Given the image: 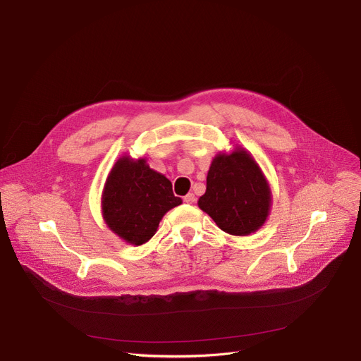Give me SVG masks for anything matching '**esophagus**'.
Listing matches in <instances>:
<instances>
[{
    "instance_id": "34e87169",
    "label": "esophagus",
    "mask_w": 361,
    "mask_h": 361,
    "mask_svg": "<svg viewBox=\"0 0 361 361\" xmlns=\"http://www.w3.org/2000/svg\"><path fill=\"white\" fill-rule=\"evenodd\" d=\"M184 202H185L187 204H193V203L196 202V196H195L193 193H188L187 196H184Z\"/></svg>"
}]
</instances>
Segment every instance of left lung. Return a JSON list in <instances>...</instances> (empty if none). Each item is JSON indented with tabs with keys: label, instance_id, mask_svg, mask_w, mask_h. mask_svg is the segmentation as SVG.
Listing matches in <instances>:
<instances>
[{
	"label": "left lung",
	"instance_id": "obj_1",
	"mask_svg": "<svg viewBox=\"0 0 361 361\" xmlns=\"http://www.w3.org/2000/svg\"><path fill=\"white\" fill-rule=\"evenodd\" d=\"M197 204L224 232L245 236L266 222L271 190L252 155L236 147L213 158Z\"/></svg>",
	"mask_w": 361,
	"mask_h": 361
}]
</instances>
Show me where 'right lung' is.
<instances>
[{
    "instance_id": "obj_1",
    "label": "right lung",
    "mask_w": 361,
    "mask_h": 361,
    "mask_svg": "<svg viewBox=\"0 0 361 361\" xmlns=\"http://www.w3.org/2000/svg\"><path fill=\"white\" fill-rule=\"evenodd\" d=\"M181 202L171 181L149 168L147 159L125 155L106 180L102 212L111 232L128 244L142 245L155 235L162 216Z\"/></svg>"
}]
</instances>
